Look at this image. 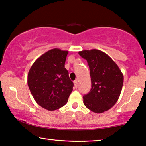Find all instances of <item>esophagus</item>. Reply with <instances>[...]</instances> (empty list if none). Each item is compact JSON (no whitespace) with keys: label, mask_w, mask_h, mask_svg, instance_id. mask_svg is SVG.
Wrapping results in <instances>:
<instances>
[{"label":"esophagus","mask_w":146,"mask_h":146,"mask_svg":"<svg viewBox=\"0 0 146 146\" xmlns=\"http://www.w3.org/2000/svg\"><path fill=\"white\" fill-rule=\"evenodd\" d=\"M74 85H75V87H78V85H79V81H78V80H77V79H76V80L74 81Z\"/></svg>","instance_id":"1"}]
</instances>
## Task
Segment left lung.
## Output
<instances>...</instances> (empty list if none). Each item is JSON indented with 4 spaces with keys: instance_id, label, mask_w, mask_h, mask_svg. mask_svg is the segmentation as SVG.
Returning <instances> with one entry per match:
<instances>
[{
    "instance_id": "8db88e82",
    "label": "left lung",
    "mask_w": 146,
    "mask_h": 146,
    "mask_svg": "<svg viewBox=\"0 0 146 146\" xmlns=\"http://www.w3.org/2000/svg\"><path fill=\"white\" fill-rule=\"evenodd\" d=\"M79 54L87 60L91 80V89L83 96V104L94 113L106 111L119 98L123 84V73L111 58L102 50H84Z\"/></svg>"
}]
</instances>
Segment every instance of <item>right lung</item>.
Returning <instances> with one entry per match:
<instances>
[{
    "mask_svg": "<svg viewBox=\"0 0 146 146\" xmlns=\"http://www.w3.org/2000/svg\"><path fill=\"white\" fill-rule=\"evenodd\" d=\"M67 50L53 48L38 57L31 66L27 83L36 102L48 111L65 106L73 83L65 67Z\"/></svg>",
    "mask_w": 146,
    "mask_h": 146,
    "instance_id": "add662e5",
    "label": "right lung"
}]
</instances>
